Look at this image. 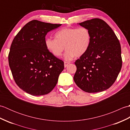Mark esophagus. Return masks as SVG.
Wrapping results in <instances>:
<instances>
[{"label": "esophagus", "mask_w": 130, "mask_h": 130, "mask_svg": "<svg viewBox=\"0 0 130 130\" xmlns=\"http://www.w3.org/2000/svg\"><path fill=\"white\" fill-rule=\"evenodd\" d=\"M69 62H67V61H65L64 62V67L65 68H66V67H68V65L69 64Z\"/></svg>", "instance_id": "obj_1"}]
</instances>
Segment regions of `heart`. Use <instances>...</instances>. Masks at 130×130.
<instances>
[{
    "label": "heart",
    "instance_id": "b5f03b06",
    "mask_svg": "<svg viewBox=\"0 0 130 130\" xmlns=\"http://www.w3.org/2000/svg\"><path fill=\"white\" fill-rule=\"evenodd\" d=\"M55 38H46V48L54 56L59 57L65 47L67 51L63 58L66 61L84 55L89 50L92 40L90 30L84 27L61 29L55 34Z\"/></svg>",
    "mask_w": 130,
    "mask_h": 130
}]
</instances>
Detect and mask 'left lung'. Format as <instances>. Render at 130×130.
I'll return each instance as SVG.
<instances>
[{
	"mask_svg": "<svg viewBox=\"0 0 130 130\" xmlns=\"http://www.w3.org/2000/svg\"><path fill=\"white\" fill-rule=\"evenodd\" d=\"M79 24L90 30L92 40L88 51L75 62L74 82L84 92H101L112 86L122 68L120 43L102 19L94 18Z\"/></svg>",
	"mask_w": 130,
	"mask_h": 130,
	"instance_id": "left-lung-1",
	"label": "left lung"
}]
</instances>
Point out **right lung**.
<instances>
[{"instance_id": "obj_1", "label": "right lung", "mask_w": 130, "mask_h": 130, "mask_svg": "<svg viewBox=\"0 0 130 130\" xmlns=\"http://www.w3.org/2000/svg\"><path fill=\"white\" fill-rule=\"evenodd\" d=\"M61 25L33 20L13 40L8 55L13 77L21 89L32 95L50 92L64 69L62 61L54 56L45 45L47 34Z\"/></svg>"}]
</instances>
